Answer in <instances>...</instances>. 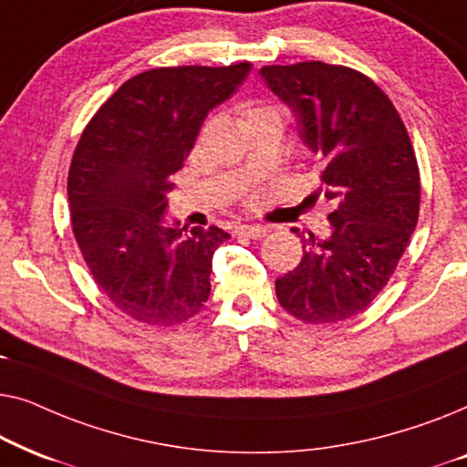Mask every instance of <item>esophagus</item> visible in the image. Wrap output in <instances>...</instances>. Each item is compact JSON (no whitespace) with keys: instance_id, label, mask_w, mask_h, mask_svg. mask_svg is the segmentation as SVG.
Listing matches in <instances>:
<instances>
[{"instance_id":"34e87169","label":"esophagus","mask_w":467,"mask_h":467,"mask_svg":"<svg viewBox=\"0 0 467 467\" xmlns=\"http://www.w3.org/2000/svg\"><path fill=\"white\" fill-rule=\"evenodd\" d=\"M238 234L240 235H246V238L259 240V238H265L267 227L265 225H240L238 227Z\"/></svg>"}]
</instances>
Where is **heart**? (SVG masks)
Segmentation results:
<instances>
[{
    "instance_id": "heart-1",
    "label": "heart",
    "mask_w": 467,
    "mask_h": 467,
    "mask_svg": "<svg viewBox=\"0 0 467 467\" xmlns=\"http://www.w3.org/2000/svg\"><path fill=\"white\" fill-rule=\"evenodd\" d=\"M264 110H272V108H265V106H248L244 112H246V117H253V114L264 112Z\"/></svg>"
}]
</instances>
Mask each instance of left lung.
I'll return each mask as SVG.
<instances>
[{
  "label": "left lung",
  "mask_w": 467,
  "mask_h": 467,
  "mask_svg": "<svg viewBox=\"0 0 467 467\" xmlns=\"http://www.w3.org/2000/svg\"><path fill=\"white\" fill-rule=\"evenodd\" d=\"M259 74L296 114L304 144L323 161L325 197L334 202L329 238L299 234L304 257L276 280V297L304 323L344 321L385 289L417 227L412 142L391 99L357 69L304 61Z\"/></svg>",
  "instance_id": "1"
}]
</instances>
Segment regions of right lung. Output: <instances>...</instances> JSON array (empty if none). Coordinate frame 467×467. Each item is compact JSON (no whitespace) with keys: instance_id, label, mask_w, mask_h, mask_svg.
Returning <instances> with one entry per match:
<instances>
[{"instance_id":"add662e5","label":"right lung","mask_w":467,"mask_h":467,"mask_svg":"<svg viewBox=\"0 0 467 467\" xmlns=\"http://www.w3.org/2000/svg\"><path fill=\"white\" fill-rule=\"evenodd\" d=\"M251 63L155 67L95 112L67 176L72 229L101 293L127 317L171 327L210 296L219 227L168 225L165 208L203 119L238 91Z\"/></svg>"}]
</instances>
